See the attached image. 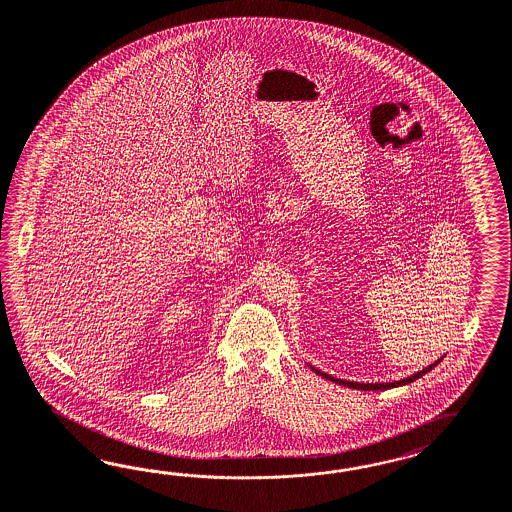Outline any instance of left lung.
Masks as SVG:
<instances>
[{"mask_svg":"<svg viewBox=\"0 0 512 512\" xmlns=\"http://www.w3.org/2000/svg\"><path fill=\"white\" fill-rule=\"evenodd\" d=\"M443 360V357L437 358L434 364H430L428 368H422L420 372L413 373V375H409V377H405V379H400V381H394V383H358V381H345V379H338V377H332V375H328V373L321 372V370H317V368H313L311 364V370L317 373V375H321V377H325L328 381H332V383H338V385H343V387L349 388H357V390H388V388L394 387H403V385H409V383H413V381H417L419 377H422L424 373L430 372V370H434L435 366L439 364Z\"/></svg>","mask_w":512,"mask_h":512,"instance_id":"1","label":"left lung"}]
</instances>
